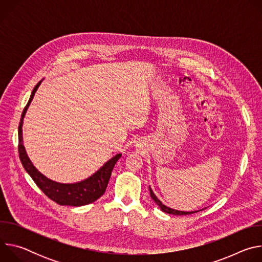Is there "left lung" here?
Instances as JSON below:
<instances>
[{"label": "left lung", "mask_w": 262, "mask_h": 262, "mask_svg": "<svg viewBox=\"0 0 262 262\" xmlns=\"http://www.w3.org/2000/svg\"><path fill=\"white\" fill-rule=\"evenodd\" d=\"M149 191H150V196L152 198V200L159 205V207L164 211V212H167V213H171V214H175V215H183V214H191V213H195V212H198L200 210H196V211H180V210H176V209H173V208H170L168 206H166L165 204H163L159 199L158 197L155 195V193L152 192L151 188L149 186Z\"/></svg>", "instance_id": "8db88e82"}]
</instances>
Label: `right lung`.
<instances>
[{
  "mask_svg": "<svg viewBox=\"0 0 262 262\" xmlns=\"http://www.w3.org/2000/svg\"><path fill=\"white\" fill-rule=\"evenodd\" d=\"M41 81L37 84L30 96V99L25 106L23 114L20 117L19 125H18V155L19 160L28 172V174L32 177L37 186L53 201L60 205H69V206H82L86 204H90L96 201L100 196L103 195L112 171L117 161L121 158V154L116 155L114 158L108 160L97 172H95L89 178L76 182V183H60L53 181L42 175L38 170H37L31 161L29 160L25 147L23 144V120L26 115V112L35 95V92L38 89Z\"/></svg>",
  "mask_w": 262,
  "mask_h": 262,
  "instance_id": "right-lung-1",
  "label": "right lung"
}]
</instances>
